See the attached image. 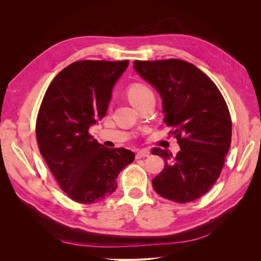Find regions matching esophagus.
Listing matches in <instances>:
<instances>
[{
    "label": "esophagus",
    "mask_w": 261,
    "mask_h": 261,
    "mask_svg": "<svg viewBox=\"0 0 261 261\" xmlns=\"http://www.w3.org/2000/svg\"><path fill=\"white\" fill-rule=\"evenodd\" d=\"M150 154V152L146 149H141L139 151L136 153V159H141V158H145L148 156Z\"/></svg>",
    "instance_id": "1"
}]
</instances>
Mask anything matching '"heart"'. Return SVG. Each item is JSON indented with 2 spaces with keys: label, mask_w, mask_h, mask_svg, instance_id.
<instances>
[{
  "label": "heart",
  "mask_w": 261,
  "mask_h": 261,
  "mask_svg": "<svg viewBox=\"0 0 261 261\" xmlns=\"http://www.w3.org/2000/svg\"><path fill=\"white\" fill-rule=\"evenodd\" d=\"M126 92H127V97L134 106H137L139 102L153 96L152 90L147 85L141 83H134L129 85Z\"/></svg>",
  "instance_id": "heart-1"
}]
</instances>
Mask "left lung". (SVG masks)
<instances>
[{
  "label": "left lung",
  "mask_w": 261,
  "mask_h": 261,
  "mask_svg": "<svg viewBox=\"0 0 261 261\" xmlns=\"http://www.w3.org/2000/svg\"><path fill=\"white\" fill-rule=\"evenodd\" d=\"M134 68L160 92L163 122L180 147L176 155L152 149L165 159L152 179L154 191L178 203L200 198L219 178L231 147L232 121L222 93L199 68L178 59L135 61Z\"/></svg>",
  "instance_id": "left-lung-1"
}]
</instances>
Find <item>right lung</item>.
Returning <instances> with one entry per match:
<instances>
[{
	"label": "right lung",
	"mask_w": 261,
	"mask_h": 261,
	"mask_svg": "<svg viewBox=\"0 0 261 261\" xmlns=\"http://www.w3.org/2000/svg\"><path fill=\"white\" fill-rule=\"evenodd\" d=\"M125 61H77L54 77L36 122L37 143L58 184L70 199L96 203L114 193L120 172L135 159L125 148H107L89 134L106 116Z\"/></svg>",
	"instance_id": "1"
}]
</instances>
